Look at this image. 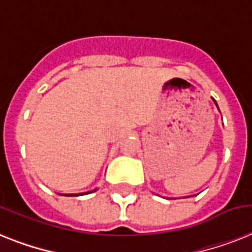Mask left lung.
<instances>
[{"label": "left lung", "instance_id": "left-lung-1", "mask_svg": "<svg viewBox=\"0 0 252 252\" xmlns=\"http://www.w3.org/2000/svg\"><path fill=\"white\" fill-rule=\"evenodd\" d=\"M213 102H215V104H216V106H217V103H216V100H215V99H213ZM217 108H219V106H217Z\"/></svg>", "mask_w": 252, "mask_h": 252}]
</instances>
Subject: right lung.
Segmentation results:
<instances>
[{"mask_svg": "<svg viewBox=\"0 0 252 252\" xmlns=\"http://www.w3.org/2000/svg\"><path fill=\"white\" fill-rule=\"evenodd\" d=\"M98 188H95V189H93V191H89V192H84V193H65L64 196H80V195H87V193H90V192H94L96 191Z\"/></svg>", "mask_w": 252, "mask_h": 252, "instance_id": "obj_1", "label": "right lung"}]
</instances>
